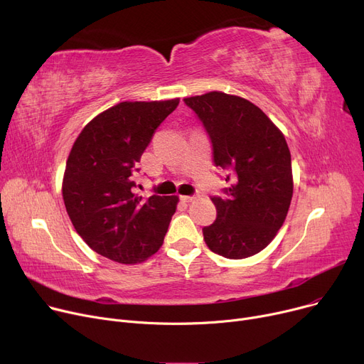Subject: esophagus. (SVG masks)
<instances>
[{"mask_svg":"<svg viewBox=\"0 0 364 364\" xmlns=\"http://www.w3.org/2000/svg\"><path fill=\"white\" fill-rule=\"evenodd\" d=\"M180 199L183 202H193L196 199V196H180Z\"/></svg>","mask_w":364,"mask_h":364,"instance_id":"34e87169","label":"esophagus"}]
</instances>
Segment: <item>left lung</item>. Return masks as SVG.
Wrapping results in <instances>:
<instances>
[{
    "label": "left lung",
    "instance_id": "1",
    "mask_svg": "<svg viewBox=\"0 0 364 364\" xmlns=\"http://www.w3.org/2000/svg\"><path fill=\"white\" fill-rule=\"evenodd\" d=\"M213 143L215 166L228 174L213 196L217 220L203 227L213 252L242 259L262 251L277 235L291 205V151L283 134L254 103L225 92L184 99Z\"/></svg>",
    "mask_w": 364,
    "mask_h": 364
}]
</instances>
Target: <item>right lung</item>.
<instances>
[{
    "label": "right lung",
    "mask_w": 364,
    "mask_h": 364,
    "mask_svg": "<svg viewBox=\"0 0 364 364\" xmlns=\"http://www.w3.org/2000/svg\"><path fill=\"white\" fill-rule=\"evenodd\" d=\"M178 103L122 102L97 114L73 143L63 178L66 211L84 242L109 259L141 262L164 243L178 198L137 196L134 174Z\"/></svg>",
    "instance_id": "right-lung-1"
}]
</instances>
